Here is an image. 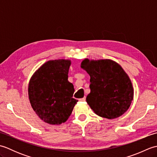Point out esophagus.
<instances>
[{
    "label": "esophagus",
    "instance_id": "1",
    "mask_svg": "<svg viewBox=\"0 0 157 157\" xmlns=\"http://www.w3.org/2000/svg\"><path fill=\"white\" fill-rule=\"evenodd\" d=\"M85 101H86V97H84V98L79 99V101H82V102H84Z\"/></svg>",
    "mask_w": 157,
    "mask_h": 157
}]
</instances>
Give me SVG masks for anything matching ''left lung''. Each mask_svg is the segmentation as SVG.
I'll list each match as a JSON object with an SVG mask.
<instances>
[{"label":"left lung","instance_id":"8db88e82","mask_svg":"<svg viewBox=\"0 0 157 157\" xmlns=\"http://www.w3.org/2000/svg\"><path fill=\"white\" fill-rule=\"evenodd\" d=\"M81 68L90 76V92L86 97L96 115L112 119L128 111L134 98V88L128 75L111 59H85Z\"/></svg>","mask_w":157,"mask_h":157}]
</instances>
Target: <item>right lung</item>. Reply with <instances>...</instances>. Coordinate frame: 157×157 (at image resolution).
Returning <instances> with one entry per match:
<instances>
[{
	"label": "right lung",
	"mask_w": 157,
	"mask_h": 157,
	"mask_svg": "<svg viewBox=\"0 0 157 157\" xmlns=\"http://www.w3.org/2000/svg\"><path fill=\"white\" fill-rule=\"evenodd\" d=\"M71 61L51 60L36 70L29 80L28 96L32 109L51 125L65 123L78 102L73 98V85L68 81Z\"/></svg>",
	"instance_id": "obj_1"
}]
</instances>
